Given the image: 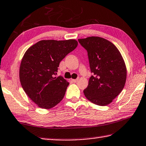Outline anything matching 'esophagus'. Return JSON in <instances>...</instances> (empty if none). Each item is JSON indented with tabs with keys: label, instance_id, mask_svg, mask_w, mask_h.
Listing matches in <instances>:
<instances>
[{
	"label": "esophagus",
	"instance_id": "34e87169",
	"mask_svg": "<svg viewBox=\"0 0 146 146\" xmlns=\"http://www.w3.org/2000/svg\"><path fill=\"white\" fill-rule=\"evenodd\" d=\"M78 80V78H76V79H71V81H72L73 82H76Z\"/></svg>",
	"mask_w": 146,
	"mask_h": 146
}]
</instances>
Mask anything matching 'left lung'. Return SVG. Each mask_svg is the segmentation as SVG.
Wrapping results in <instances>:
<instances>
[{
	"label": "left lung",
	"mask_w": 146,
	"mask_h": 146,
	"mask_svg": "<svg viewBox=\"0 0 146 146\" xmlns=\"http://www.w3.org/2000/svg\"><path fill=\"white\" fill-rule=\"evenodd\" d=\"M87 50L91 72L88 87L84 90L86 98L99 106L110 104L123 89L127 68L119 50L113 43L99 36L78 39Z\"/></svg>",
	"instance_id": "left-lung-1"
}]
</instances>
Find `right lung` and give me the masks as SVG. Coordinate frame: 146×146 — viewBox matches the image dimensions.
<instances>
[{
    "label": "right lung",
    "mask_w": 146,
    "mask_h": 146,
    "mask_svg": "<svg viewBox=\"0 0 146 146\" xmlns=\"http://www.w3.org/2000/svg\"><path fill=\"white\" fill-rule=\"evenodd\" d=\"M78 45L76 40H43L26 51L19 67L25 93L38 107L50 109L63 99L69 83L57 74L60 62Z\"/></svg>",
    "instance_id": "1"
}]
</instances>
